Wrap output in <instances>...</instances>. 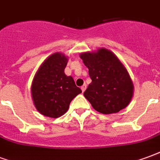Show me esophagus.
Segmentation results:
<instances>
[{"label":"esophagus","instance_id":"1","mask_svg":"<svg viewBox=\"0 0 160 160\" xmlns=\"http://www.w3.org/2000/svg\"><path fill=\"white\" fill-rule=\"evenodd\" d=\"M86 88H87V85L86 84H83L82 86L81 87V89H82V92L83 93V92L85 91V89H86Z\"/></svg>","mask_w":160,"mask_h":160}]
</instances>
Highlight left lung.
Here are the masks:
<instances>
[{
	"label": "left lung",
	"mask_w": 160,
	"mask_h": 160,
	"mask_svg": "<svg viewBox=\"0 0 160 160\" xmlns=\"http://www.w3.org/2000/svg\"><path fill=\"white\" fill-rule=\"evenodd\" d=\"M92 82L83 94L95 110L103 114L118 112L129 105L133 83L123 64L113 53L101 48L80 54Z\"/></svg>",
	"instance_id": "8db88e82"
}]
</instances>
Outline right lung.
<instances>
[{
  "mask_svg": "<svg viewBox=\"0 0 160 160\" xmlns=\"http://www.w3.org/2000/svg\"><path fill=\"white\" fill-rule=\"evenodd\" d=\"M67 61L62 53H53L42 64L34 78L32 99L36 108L44 116L54 118L62 116L71 101L82 93L72 77L65 74Z\"/></svg>",
  "mask_w": 160,
  "mask_h": 160,
  "instance_id": "obj_1",
  "label": "right lung"
}]
</instances>
